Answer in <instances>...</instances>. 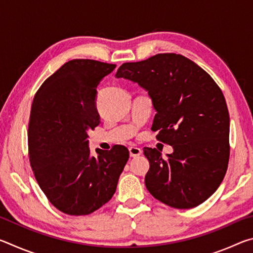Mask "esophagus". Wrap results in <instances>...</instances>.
<instances>
[{"label":"esophagus","instance_id":"esophagus-1","mask_svg":"<svg viewBox=\"0 0 253 253\" xmlns=\"http://www.w3.org/2000/svg\"><path fill=\"white\" fill-rule=\"evenodd\" d=\"M128 151H129L130 157H137V156H139L140 154H142V149L136 147V146H130L129 148H128Z\"/></svg>","mask_w":253,"mask_h":253}]
</instances>
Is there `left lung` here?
Segmentation results:
<instances>
[{
  "mask_svg": "<svg viewBox=\"0 0 253 253\" xmlns=\"http://www.w3.org/2000/svg\"><path fill=\"white\" fill-rule=\"evenodd\" d=\"M116 77L146 89L157 111L152 130L174 148L164 158L156 148L144 147L149 193L175 209L202 204L223 181L230 157V116L219 85L192 60L176 53L123 63Z\"/></svg>",
  "mask_w": 253,
  "mask_h": 253,
  "instance_id": "1",
  "label": "left lung"
}]
</instances>
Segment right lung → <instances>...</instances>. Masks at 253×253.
I'll use <instances>...</instances> for the list:
<instances>
[{
    "instance_id": "right-lung-1",
    "label": "right lung",
    "mask_w": 253,
    "mask_h": 253,
    "mask_svg": "<svg viewBox=\"0 0 253 253\" xmlns=\"http://www.w3.org/2000/svg\"><path fill=\"white\" fill-rule=\"evenodd\" d=\"M116 65L74 59L45 79L33 98L28 128L29 160L50 203L69 215H87L116 192L129 158L123 145L90 156L88 129L100 124L97 85Z\"/></svg>"
}]
</instances>
